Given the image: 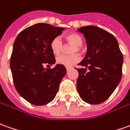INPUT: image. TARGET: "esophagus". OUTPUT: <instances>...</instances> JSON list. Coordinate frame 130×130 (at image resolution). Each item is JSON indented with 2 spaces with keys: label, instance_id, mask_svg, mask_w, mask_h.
<instances>
[{
  "label": "esophagus",
  "instance_id": "34e87169",
  "mask_svg": "<svg viewBox=\"0 0 130 130\" xmlns=\"http://www.w3.org/2000/svg\"><path fill=\"white\" fill-rule=\"evenodd\" d=\"M70 69V67H66V70H67V71H68Z\"/></svg>",
  "mask_w": 130,
  "mask_h": 130
}]
</instances>
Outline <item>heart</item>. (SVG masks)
Listing matches in <instances>:
<instances>
[{
	"label": "heart",
	"instance_id": "obj_1",
	"mask_svg": "<svg viewBox=\"0 0 130 130\" xmlns=\"http://www.w3.org/2000/svg\"><path fill=\"white\" fill-rule=\"evenodd\" d=\"M65 40L66 42L73 45V47L71 50L70 53L72 55L70 56H66V55H60L58 56L56 58V62L57 63L60 65H64L65 67H71L77 62H78L80 60V58L77 55H74L75 53H80L82 51V47L81 46L83 44V38L78 35L77 33H70L68 35H66L65 37ZM63 48V43L61 39L58 37H56L52 40L50 43V49L52 53L55 55H59L61 53L62 50Z\"/></svg>",
	"mask_w": 130,
	"mask_h": 130
}]
</instances>
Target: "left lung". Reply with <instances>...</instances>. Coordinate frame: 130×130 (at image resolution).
I'll return each mask as SVG.
<instances>
[{
    "instance_id": "obj_1",
    "label": "left lung",
    "mask_w": 130,
    "mask_h": 130,
    "mask_svg": "<svg viewBox=\"0 0 130 130\" xmlns=\"http://www.w3.org/2000/svg\"><path fill=\"white\" fill-rule=\"evenodd\" d=\"M77 31L86 40L85 57L78 64L77 89L87 103L98 105L112 94L122 78L123 56L117 39L102 28L87 25Z\"/></svg>"
}]
</instances>
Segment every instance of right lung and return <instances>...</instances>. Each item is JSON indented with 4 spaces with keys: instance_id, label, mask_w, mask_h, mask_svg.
Instances as JSON below:
<instances>
[{
    "instance_id": "add662e5",
    "label": "right lung",
    "mask_w": 130,
    "mask_h": 130,
    "mask_svg": "<svg viewBox=\"0 0 130 130\" xmlns=\"http://www.w3.org/2000/svg\"><path fill=\"white\" fill-rule=\"evenodd\" d=\"M64 30L37 23L21 31L14 42L10 62L13 83L18 94L32 105L51 102L66 74L65 66L60 64L53 69L44 68L55 64L50 43Z\"/></svg>"
}]
</instances>
